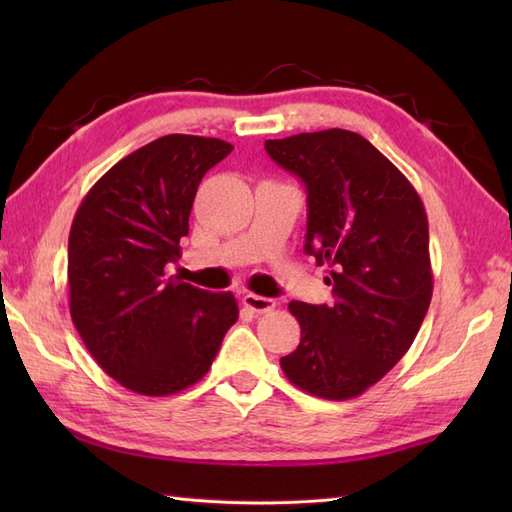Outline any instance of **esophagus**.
I'll return each mask as SVG.
<instances>
[{"label":"esophagus","mask_w":512,"mask_h":512,"mask_svg":"<svg viewBox=\"0 0 512 512\" xmlns=\"http://www.w3.org/2000/svg\"><path fill=\"white\" fill-rule=\"evenodd\" d=\"M244 306L248 308V310H253V312H257V314H264V312H270L275 308V299H270V297H259V295H244Z\"/></svg>","instance_id":"1"}]
</instances>
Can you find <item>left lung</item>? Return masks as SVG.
Returning a JSON list of instances; mask_svg holds the SVG:
<instances>
[{"instance_id": "left-lung-1", "label": "left lung", "mask_w": 512, "mask_h": 512, "mask_svg": "<svg viewBox=\"0 0 512 512\" xmlns=\"http://www.w3.org/2000/svg\"><path fill=\"white\" fill-rule=\"evenodd\" d=\"M266 151L306 184V253L328 266L323 281L334 299L290 301L301 343L281 369L312 396L350 400L405 356L429 310L424 204L369 140L347 129L266 140Z\"/></svg>"}]
</instances>
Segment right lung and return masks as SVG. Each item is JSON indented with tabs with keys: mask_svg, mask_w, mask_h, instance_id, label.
<instances>
[{
	"mask_svg": "<svg viewBox=\"0 0 512 512\" xmlns=\"http://www.w3.org/2000/svg\"><path fill=\"white\" fill-rule=\"evenodd\" d=\"M231 151L220 138L162 136L116 162L72 220V323L103 372L136 394L198 383L239 317L231 292L165 277L204 173Z\"/></svg>",
	"mask_w": 512,
	"mask_h": 512,
	"instance_id": "obj_1",
	"label": "right lung"
}]
</instances>
